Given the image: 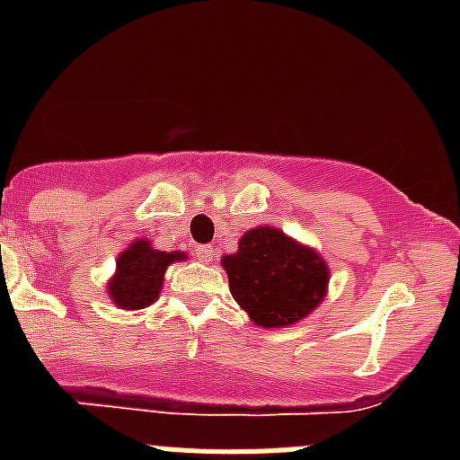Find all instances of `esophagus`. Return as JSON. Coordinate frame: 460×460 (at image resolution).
I'll use <instances>...</instances> for the list:
<instances>
[{"mask_svg": "<svg viewBox=\"0 0 460 460\" xmlns=\"http://www.w3.org/2000/svg\"><path fill=\"white\" fill-rule=\"evenodd\" d=\"M196 258L200 260V262L208 264L213 258H216V249H213L211 244H200V247H196Z\"/></svg>", "mask_w": 460, "mask_h": 460, "instance_id": "34e87169", "label": "esophagus"}]
</instances>
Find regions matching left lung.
<instances>
[{"label":"left lung","instance_id":"left-lung-1","mask_svg":"<svg viewBox=\"0 0 460 460\" xmlns=\"http://www.w3.org/2000/svg\"><path fill=\"white\" fill-rule=\"evenodd\" d=\"M235 303L260 327L303 320L324 298L327 264L282 231L258 226L243 235L238 253L222 258Z\"/></svg>","mask_w":460,"mask_h":460}]
</instances>
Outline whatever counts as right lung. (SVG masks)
<instances>
[{"instance_id":"1","label":"right lung","mask_w":460,"mask_h":460,"mask_svg":"<svg viewBox=\"0 0 460 460\" xmlns=\"http://www.w3.org/2000/svg\"><path fill=\"white\" fill-rule=\"evenodd\" d=\"M184 253H166L153 249L146 240H137L118 258V273L109 282V296L122 309H144L160 296L164 271Z\"/></svg>"}]
</instances>
